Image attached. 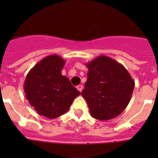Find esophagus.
Segmentation results:
<instances>
[{
    "label": "esophagus",
    "mask_w": 158,
    "mask_h": 158,
    "mask_svg": "<svg viewBox=\"0 0 158 158\" xmlns=\"http://www.w3.org/2000/svg\"><path fill=\"white\" fill-rule=\"evenodd\" d=\"M77 89L80 92H81L82 90H83V85H79L77 87Z\"/></svg>",
    "instance_id": "1"
}]
</instances>
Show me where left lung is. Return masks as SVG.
<instances>
[{"mask_svg":"<svg viewBox=\"0 0 158 158\" xmlns=\"http://www.w3.org/2000/svg\"><path fill=\"white\" fill-rule=\"evenodd\" d=\"M86 66L88 78L81 95L91 116L106 121L120 115L129 104L135 88L126 68L104 55L88 62Z\"/></svg>","mask_w":158,"mask_h":158,"instance_id":"left-lung-1","label":"left lung"}]
</instances>
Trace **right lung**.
<instances>
[{
	"mask_svg": "<svg viewBox=\"0 0 158 158\" xmlns=\"http://www.w3.org/2000/svg\"><path fill=\"white\" fill-rule=\"evenodd\" d=\"M65 60L57 54L46 57L28 72L23 84L29 104L40 115L55 118L69 109L73 101L81 94L62 75Z\"/></svg>",
	"mask_w": 158,
	"mask_h": 158,
	"instance_id": "right-lung-1",
	"label": "right lung"
}]
</instances>
